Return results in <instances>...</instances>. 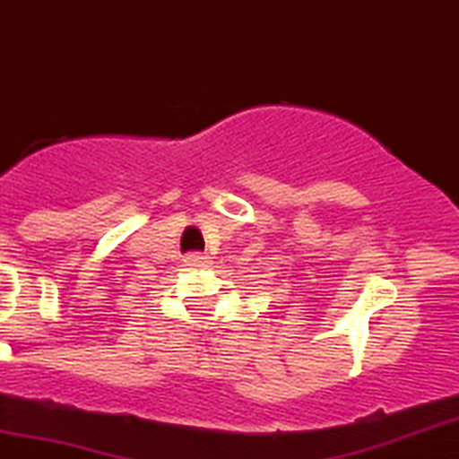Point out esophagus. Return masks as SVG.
Returning <instances> with one entry per match:
<instances>
[{
	"label": "esophagus",
	"mask_w": 459,
	"mask_h": 459,
	"mask_svg": "<svg viewBox=\"0 0 459 459\" xmlns=\"http://www.w3.org/2000/svg\"><path fill=\"white\" fill-rule=\"evenodd\" d=\"M183 263H186V267H190V269H205L210 264V258L204 254H190V255H186V260H183Z\"/></svg>",
	"instance_id": "34e87169"
}]
</instances>
